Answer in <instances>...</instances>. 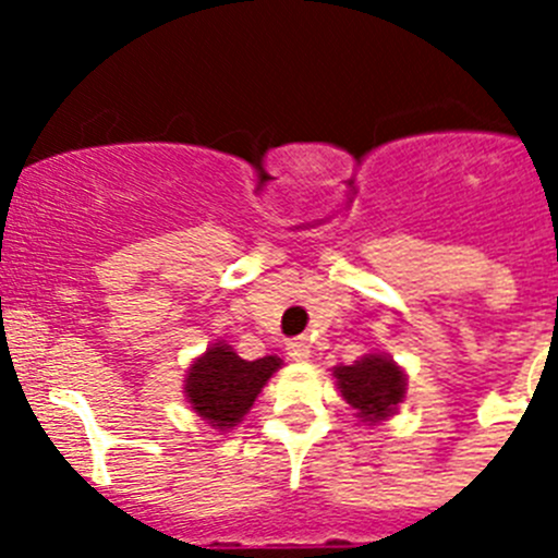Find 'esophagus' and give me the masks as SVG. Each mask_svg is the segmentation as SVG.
<instances>
[{
	"mask_svg": "<svg viewBox=\"0 0 558 558\" xmlns=\"http://www.w3.org/2000/svg\"><path fill=\"white\" fill-rule=\"evenodd\" d=\"M284 352H288V357L295 360V363H304V360L310 357V343L304 338H293V340H288Z\"/></svg>",
	"mask_w": 558,
	"mask_h": 558,
	"instance_id": "1",
	"label": "esophagus"
}]
</instances>
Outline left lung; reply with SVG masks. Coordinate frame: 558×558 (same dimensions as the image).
Instances as JSON below:
<instances>
[{"label":"left lung","mask_w":558,"mask_h":558,"mask_svg":"<svg viewBox=\"0 0 558 558\" xmlns=\"http://www.w3.org/2000/svg\"><path fill=\"white\" fill-rule=\"evenodd\" d=\"M332 377L340 397L347 399L354 416L366 425L386 422L405 402L408 374L386 352L363 354L352 366L340 363L332 368Z\"/></svg>","instance_id":"left-lung-1"}]
</instances>
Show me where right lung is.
<instances>
[{
  "mask_svg": "<svg viewBox=\"0 0 558 558\" xmlns=\"http://www.w3.org/2000/svg\"><path fill=\"white\" fill-rule=\"evenodd\" d=\"M282 366V357L276 354L243 360L226 340H215L186 368L184 397L206 425L226 433L243 422L268 379Z\"/></svg>",
  "mask_w": 558,
  "mask_h": 558,
  "instance_id": "1",
  "label": "right lung"
}]
</instances>
